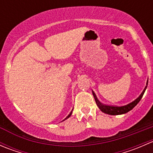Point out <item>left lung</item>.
Segmentation results:
<instances>
[{
	"label": "left lung",
	"instance_id": "obj_1",
	"mask_svg": "<svg viewBox=\"0 0 153 153\" xmlns=\"http://www.w3.org/2000/svg\"><path fill=\"white\" fill-rule=\"evenodd\" d=\"M147 84H148V80L146 81V86H145L144 89L143 90V92H141V95L135 100L132 102L129 103V104H126L125 106H109V105H104L102 103L98 101V98H97L96 95H95V92L92 91V95H93L94 98L95 100V102H96L97 106H98L100 109L101 110V112H104V113L108 114V115H122V114H125L126 112H128L129 111L132 110L135 106L138 104V103L141 101V98L143 97V94H144L145 90H146V87H147Z\"/></svg>",
	"mask_w": 153,
	"mask_h": 153
}]
</instances>
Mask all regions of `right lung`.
<instances>
[{
	"label": "right lung",
	"instance_id": "1",
	"mask_svg": "<svg viewBox=\"0 0 153 153\" xmlns=\"http://www.w3.org/2000/svg\"><path fill=\"white\" fill-rule=\"evenodd\" d=\"M72 110H73V109H72V111H71V112H70V113H69V115H68V116H67V118H65V119H64V120L67 119V118H69V117H70V116H71V115H72Z\"/></svg>",
	"mask_w": 153,
	"mask_h": 153
}]
</instances>
